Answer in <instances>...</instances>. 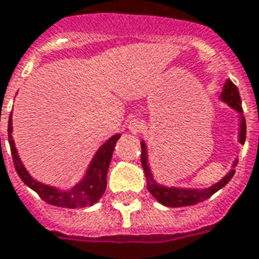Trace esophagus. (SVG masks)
I'll use <instances>...</instances> for the list:
<instances>
[{
	"label": "esophagus",
	"mask_w": 259,
	"mask_h": 259,
	"mask_svg": "<svg viewBox=\"0 0 259 259\" xmlns=\"http://www.w3.org/2000/svg\"><path fill=\"white\" fill-rule=\"evenodd\" d=\"M127 129H129L130 133L137 135V133H140L141 129H143V124H141V122H139L137 119H133V120H130L129 124H127Z\"/></svg>",
	"instance_id": "34e87169"
}]
</instances>
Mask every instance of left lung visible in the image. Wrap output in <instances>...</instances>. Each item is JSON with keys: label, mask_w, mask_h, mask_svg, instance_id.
Listing matches in <instances>:
<instances>
[{"label": "left lung", "mask_w": 259, "mask_h": 259, "mask_svg": "<svg viewBox=\"0 0 259 259\" xmlns=\"http://www.w3.org/2000/svg\"><path fill=\"white\" fill-rule=\"evenodd\" d=\"M221 101L228 104L229 107L234 109L239 113L240 123H239V143L244 144L245 141V119L243 116V108H241V100H240V94L237 87L230 81L226 80V83L223 85V90L221 93ZM141 165L144 169V175L147 179V189L151 193L152 197L165 206H172V208H178V206H189L195 205L198 202L208 200L211 195H213L218 190H221L222 187L228 185L230 179L233 178L234 168L237 165V158L234 159L232 163V169L228 174L225 175V178L219 180L215 185L205 187V189H187V187H168V186L159 185L157 180L154 179L151 166L148 162V148H147V143L144 140L141 141Z\"/></svg>", "instance_id": "obj_1"}]
</instances>
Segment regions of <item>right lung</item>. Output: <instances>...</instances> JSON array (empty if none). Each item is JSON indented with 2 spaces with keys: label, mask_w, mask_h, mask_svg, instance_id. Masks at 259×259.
<instances>
[{
  "label": "right lung",
  "mask_w": 259,
  "mask_h": 259,
  "mask_svg": "<svg viewBox=\"0 0 259 259\" xmlns=\"http://www.w3.org/2000/svg\"><path fill=\"white\" fill-rule=\"evenodd\" d=\"M119 137H120V135L112 136L111 139H108L97 150L94 157L91 159V162L89 163V168L85 170V175L83 176V179L79 180V183H76L69 190H61L58 187H54V186H48L41 183V182H37L26 170L25 165L22 163L19 155H18V150L15 147L14 137H12V113L9 115V147H11V154H12V159H14L15 169H16L18 175H19V178L27 187H30L31 190L36 191L37 194L41 197V200H44L48 204H51V205L62 206V208L74 209V208L91 206L101 198L102 194L105 193V189H107L108 168H109L112 152L115 150V144L119 140Z\"/></svg>",
  "instance_id": "add662e5"
}]
</instances>
